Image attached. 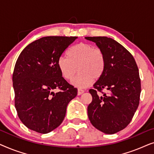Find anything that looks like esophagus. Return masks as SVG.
Masks as SVG:
<instances>
[{
    "mask_svg": "<svg viewBox=\"0 0 154 154\" xmlns=\"http://www.w3.org/2000/svg\"><path fill=\"white\" fill-rule=\"evenodd\" d=\"M84 92V90L82 89H78V95H81V94H83Z\"/></svg>",
    "mask_w": 154,
    "mask_h": 154,
    "instance_id": "obj_1",
    "label": "esophagus"
}]
</instances>
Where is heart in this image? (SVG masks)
I'll use <instances>...</instances> for the list:
<instances>
[{"label":"heart","instance_id":"heart-1","mask_svg":"<svg viewBox=\"0 0 154 154\" xmlns=\"http://www.w3.org/2000/svg\"><path fill=\"white\" fill-rule=\"evenodd\" d=\"M67 58L60 57L57 66L64 79L70 81L74 76L77 69L79 73L71 81L78 88L89 86L94 79L102 76L106 67V58L100 48H94L86 43H80L72 46L66 52Z\"/></svg>","mask_w":154,"mask_h":154}]
</instances>
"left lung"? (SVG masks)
Here are the masks:
<instances>
[{"label": "left lung", "instance_id": "1", "mask_svg": "<svg viewBox=\"0 0 154 154\" xmlns=\"http://www.w3.org/2000/svg\"><path fill=\"white\" fill-rule=\"evenodd\" d=\"M104 52L106 67L102 76L89 90L92 101L88 106L92 125L105 134L123 130L132 121L140 103L141 81L131 53L115 40L105 36L85 37ZM106 89L107 94L103 93ZM102 92L103 96L97 94Z\"/></svg>", "mask_w": 154, "mask_h": 154}]
</instances>
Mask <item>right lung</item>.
<instances>
[{
  "instance_id": "add662e5",
  "label": "right lung",
  "mask_w": 154,
  "mask_h": 154,
  "mask_svg": "<svg viewBox=\"0 0 154 154\" xmlns=\"http://www.w3.org/2000/svg\"><path fill=\"white\" fill-rule=\"evenodd\" d=\"M77 37L46 36L22 50L14 66L12 81L14 106L23 124L46 134L62 123L75 88L59 70L57 60ZM55 89L60 91L54 92Z\"/></svg>"
}]
</instances>
